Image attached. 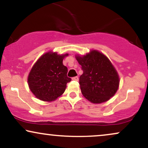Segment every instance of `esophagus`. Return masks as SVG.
<instances>
[{
  "instance_id": "esophagus-1",
  "label": "esophagus",
  "mask_w": 148,
  "mask_h": 148,
  "mask_svg": "<svg viewBox=\"0 0 148 148\" xmlns=\"http://www.w3.org/2000/svg\"><path fill=\"white\" fill-rule=\"evenodd\" d=\"M73 80H75V81H78V79H79V78H78L77 76H76V77H74L72 78Z\"/></svg>"
}]
</instances>
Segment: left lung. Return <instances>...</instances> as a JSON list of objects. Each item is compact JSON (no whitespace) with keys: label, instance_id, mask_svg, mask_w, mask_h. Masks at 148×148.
<instances>
[{"label":"left lung","instance_id":"obj_1","mask_svg":"<svg viewBox=\"0 0 148 148\" xmlns=\"http://www.w3.org/2000/svg\"><path fill=\"white\" fill-rule=\"evenodd\" d=\"M76 59L83 71L79 82L82 93L88 101L100 103L114 96L119 78L106 56L94 50L83 57L76 56Z\"/></svg>","mask_w":148,"mask_h":148}]
</instances>
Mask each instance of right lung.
Here are the masks:
<instances>
[{"instance_id": "right-lung-1", "label": "right lung", "mask_w": 148, "mask_h": 148, "mask_svg": "<svg viewBox=\"0 0 148 148\" xmlns=\"http://www.w3.org/2000/svg\"><path fill=\"white\" fill-rule=\"evenodd\" d=\"M67 56L47 53L32 67L28 77L29 86L39 99L51 101L64 93L66 84L71 81L67 77L68 69L62 63Z\"/></svg>"}]
</instances>
